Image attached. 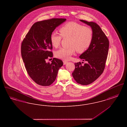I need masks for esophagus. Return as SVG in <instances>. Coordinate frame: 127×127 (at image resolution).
<instances>
[{
  "instance_id": "obj_1",
  "label": "esophagus",
  "mask_w": 127,
  "mask_h": 127,
  "mask_svg": "<svg viewBox=\"0 0 127 127\" xmlns=\"http://www.w3.org/2000/svg\"><path fill=\"white\" fill-rule=\"evenodd\" d=\"M63 62V64H64V65H66V63H67V61H64Z\"/></svg>"
}]
</instances>
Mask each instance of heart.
Masks as SVG:
<instances>
[{
    "instance_id": "heart-1",
    "label": "heart",
    "mask_w": 127,
    "mask_h": 127,
    "mask_svg": "<svg viewBox=\"0 0 127 127\" xmlns=\"http://www.w3.org/2000/svg\"><path fill=\"white\" fill-rule=\"evenodd\" d=\"M62 38H69L67 48H61L55 53V56L63 60H68L74 54L75 49L79 53H83L89 48L93 38V31L90 27L84 26L75 22H69L62 26L59 30ZM61 37L55 33L50 35V42L56 48L61 41Z\"/></svg>"
}]
</instances>
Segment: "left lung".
I'll return each instance as SVG.
<instances>
[{
    "instance_id": "obj_1",
    "label": "left lung",
    "mask_w": 127,
    "mask_h": 127,
    "mask_svg": "<svg viewBox=\"0 0 127 127\" xmlns=\"http://www.w3.org/2000/svg\"><path fill=\"white\" fill-rule=\"evenodd\" d=\"M91 28L93 38L90 46L79 56L87 63L82 65L79 62L75 63V68L73 77L80 84H90L96 80L102 73L108 54L109 41L100 27L95 22L80 20Z\"/></svg>"
}]
</instances>
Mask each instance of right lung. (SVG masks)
<instances>
[{"label": "right lung", "mask_w": 127, "mask_h": 127, "mask_svg": "<svg viewBox=\"0 0 127 127\" xmlns=\"http://www.w3.org/2000/svg\"><path fill=\"white\" fill-rule=\"evenodd\" d=\"M66 20V18H52L36 22L24 38L21 47V56L27 71L36 84L48 86L54 82L62 61L52 57L50 35L55 29Z\"/></svg>", "instance_id": "obj_1"}]
</instances>
